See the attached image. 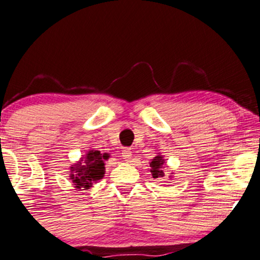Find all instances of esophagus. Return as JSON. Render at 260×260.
I'll return each instance as SVG.
<instances>
[{"instance_id": "obj_1", "label": "esophagus", "mask_w": 260, "mask_h": 260, "mask_svg": "<svg viewBox=\"0 0 260 260\" xmlns=\"http://www.w3.org/2000/svg\"><path fill=\"white\" fill-rule=\"evenodd\" d=\"M122 158L126 161H129L132 159V151L129 148H123L122 150Z\"/></svg>"}]
</instances>
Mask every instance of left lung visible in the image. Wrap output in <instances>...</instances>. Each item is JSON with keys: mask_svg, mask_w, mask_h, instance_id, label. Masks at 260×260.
<instances>
[{"mask_svg": "<svg viewBox=\"0 0 260 260\" xmlns=\"http://www.w3.org/2000/svg\"><path fill=\"white\" fill-rule=\"evenodd\" d=\"M150 166H151V174L152 177L153 178H159V177H164L165 176V169H168L166 166V161L162 155L159 153H157V155L153 159H151L150 161ZM172 172L170 174V178L172 177Z\"/></svg>", "mask_w": 260, "mask_h": 260, "instance_id": "left-lung-1", "label": "left lung"}]
</instances>
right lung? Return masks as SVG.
Masks as SVG:
<instances>
[{
	"mask_svg": "<svg viewBox=\"0 0 260 260\" xmlns=\"http://www.w3.org/2000/svg\"><path fill=\"white\" fill-rule=\"evenodd\" d=\"M109 153H101V151L90 148L78 161L70 166V181L76 190H88L94 183H98L106 174V160Z\"/></svg>",
	"mask_w": 260,
	"mask_h": 260,
	"instance_id": "right-lung-1",
	"label": "right lung"
}]
</instances>
